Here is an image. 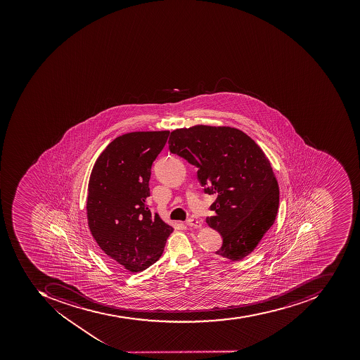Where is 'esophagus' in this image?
I'll use <instances>...</instances> for the list:
<instances>
[{
    "label": "esophagus",
    "mask_w": 360,
    "mask_h": 360,
    "mask_svg": "<svg viewBox=\"0 0 360 360\" xmlns=\"http://www.w3.org/2000/svg\"><path fill=\"white\" fill-rule=\"evenodd\" d=\"M186 224L188 226V227H202V222L199 221V220L194 219V218H191V219L187 220Z\"/></svg>",
    "instance_id": "1"
}]
</instances>
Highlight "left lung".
Wrapping results in <instances>:
<instances>
[{
  "mask_svg": "<svg viewBox=\"0 0 360 360\" xmlns=\"http://www.w3.org/2000/svg\"><path fill=\"white\" fill-rule=\"evenodd\" d=\"M169 146L198 167L205 193L217 195L206 218L222 236L216 253L232 261L250 255L278 210V181L262 148L241 130L204 124L174 130Z\"/></svg>",
  "mask_w": 360,
  "mask_h": 360,
  "instance_id": "1",
  "label": "left lung"
}]
</instances>
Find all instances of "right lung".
I'll return each instance as SVG.
<instances>
[{
	"mask_svg": "<svg viewBox=\"0 0 360 360\" xmlns=\"http://www.w3.org/2000/svg\"><path fill=\"white\" fill-rule=\"evenodd\" d=\"M169 136V131H142L117 136L90 174V232L110 262L132 273L161 258L174 230L146 205L150 167Z\"/></svg>",
	"mask_w": 360,
	"mask_h": 360,
	"instance_id": "obj_1",
	"label": "right lung"
}]
</instances>
